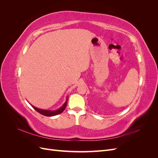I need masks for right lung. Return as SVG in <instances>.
<instances>
[{
    "label": "right lung",
    "instance_id": "1",
    "mask_svg": "<svg viewBox=\"0 0 158 158\" xmlns=\"http://www.w3.org/2000/svg\"><path fill=\"white\" fill-rule=\"evenodd\" d=\"M68 98H69V97H67V98H66V102L64 103L63 106H62L59 109H56V110H45V109H41L37 108V107L33 106H31L33 107V109L36 110V111L38 113H40V114H43V115H45V116H47V117L55 116V115H56V114H59L61 113L65 109L66 104H67Z\"/></svg>",
    "mask_w": 158,
    "mask_h": 158
}]
</instances>
